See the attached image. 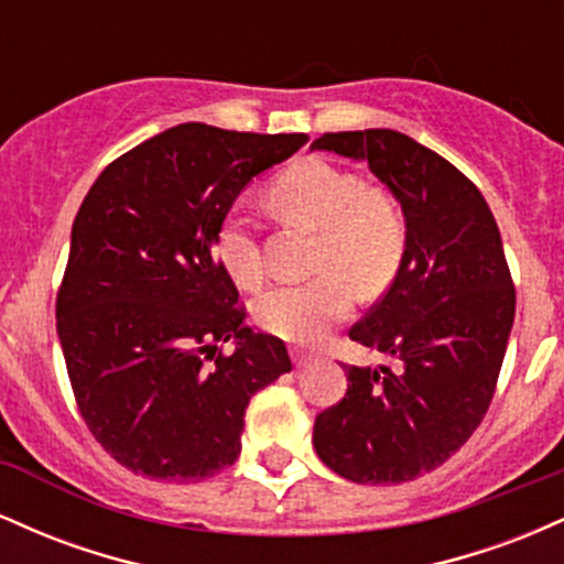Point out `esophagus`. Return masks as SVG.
<instances>
[{"mask_svg": "<svg viewBox=\"0 0 564 564\" xmlns=\"http://www.w3.org/2000/svg\"><path fill=\"white\" fill-rule=\"evenodd\" d=\"M291 358H294V366H296V368H307V366L315 360L313 355L302 352V349H294V352H291Z\"/></svg>", "mask_w": 564, "mask_h": 564, "instance_id": "1", "label": "esophagus"}]
</instances>
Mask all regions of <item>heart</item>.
<instances>
[{
    "instance_id": "1",
    "label": "heart",
    "mask_w": 564,
    "mask_h": 564,
    "mask_svg": "<svg viewBox=\"0 0 564 564\" xmlns=\"http://www.w3.org/2000/svg\"><path fill=\"white\" fill-rule=\"evenodd\" d=\"M270 200L286 223L318 236L313 270L323 275L264 291L254 302V318L286 341H315L352 310L349 281L364 294H377L392 281L405 246L403 217L384 193L318 159L289 166L270 187ZM217 254L238 286L262 281L260 243L238 206L219 225Z\"/></svg>"
}]
</instances>
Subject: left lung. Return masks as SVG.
<instances>
[{
	"label": "left lung",
	"mask_w": 564,
	"mask_h": 564,
	"mask_svg": "<svg viewBox=\"0 0 564 564\" xmlns=\"http://www.w3.org/2000/svg\"><path fill=\"white\" fill-rule=\"evenodd\" d=\"M310 148L364 161L405 219L390 289L349 328L394 368L345 366V398L315 419L313 445L345 480L408 482L448 462L494 400L514 323L501 232L482 193L403 132H328Z\"/></svg>",
	"instance_id": "1"
}]
</instances>
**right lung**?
I'll return each mask as SVG.
<instances>
[{
    "label": "right lung",
    "mask_w": 564,
    "mask_h": 564,
    "mask_svg": "<svg viewBox=\"0 0 564 564\" xmlns=\"http://www.w3.org/2000/svg\"><path fill=\"white\" fill-rule=\"evenodd\" d=\"M304 142L180 124L116 159L82 200L57 339L89 432L134 475L198 482L230 467L251 394L291 371L286 345L246 326L215 246L243 187Z\"/></svg>",
    "instance_id": "obj_1"
}]
</instances>
